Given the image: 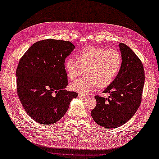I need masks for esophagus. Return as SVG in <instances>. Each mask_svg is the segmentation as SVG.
Masks as SVG:
<instances>
[{"instance_id": "obj_1", "label": "esophagus", "mask_w": 159, "mask_h": 159, "mask_svg": "<svg viewBox=\"0 0 159 159\" xmlns=\"http://www.w3.org/2000/svg\"><path fill=\"white\" fill-rule=\"evenodd\" d=\"M78 96H79V97H81V98H85L87 96L86 94H84V93H79L78 94Z\"/></svg>"}]
</instances>
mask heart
<instances>
[{"label": "heart", "instance_id": "obj_1", "mask_svg": "<svg viewBox=\"0 0 159 159\" xmlns=\"http://www.w3.org/2000/svg\"><path fill=\"white\" fill-rule=\"evenodd\" d=\"M77 61L67 58L65 61L67 76L74 80L84 73L86 76L70 84L76 92L87 93L97 88L109 86L119 74L122 58L116 49L87 46L77 54Z\"/></svg>", "mask_w": 159, "mask_h": 159}]
</instances>
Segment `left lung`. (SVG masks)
Instances as JSON below:
<instances>
[{
  "mask_svg": "<svg viewBox=\"0 0 159 159\" xmlns=\"http://www.w3.org/2000/svg\"><path fill=\"white\" fill-rule=\"evenodd\" d=\"M122 64L119 74L104 89L109 98L95 96L96 106L91 111L93 120L107 128H117L133 117L139 107L145 81L143 63L127 45L119 43Z\"/></svg>",
  "mask_w": 159,
  "mask_h": 159,
  "instance_id": "1",
  "label": "left lung"
}]
</instances>
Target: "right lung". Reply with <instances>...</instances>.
I'll return each instance as SVG.
<instances>
[{
  "label": "right lung",
  "mask_w": 159,
  "mask_h": 159,
  "mask_svg": "<svg viewBox=\"0 0 159 159\" xmlns=\"http://www.w3.org/2000/svg\"><path fill=\"white\" fill-rule=\"evenodd\" d=\"M74 48L69 41L43 39L33 43L20 59L17 92L26 112L38 123H56L78 96L65 89V60Z\"/></svg>",
  "instance_id": "add662e5"
}]
</instances>
